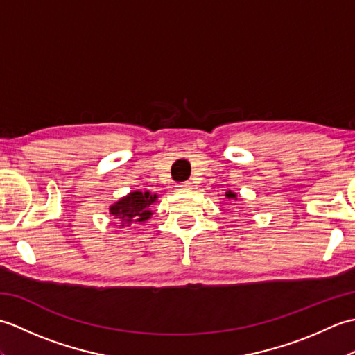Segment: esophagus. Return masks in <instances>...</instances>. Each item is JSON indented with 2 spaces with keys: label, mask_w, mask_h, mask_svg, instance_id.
<instances>
[{
  "label": "esophagus",
  "mask_w": 355,
  "mask_h": 355,
  "mask_svg": "<svg viewBox=\"0 0 355 355\" xmlns=\"http://www.w3.org/2000/svg\"><path fill=\"white\" fill-rule=\"evenodd\" d=\"M178 187H180V189L189 191V189H192V183H191V182H184V183H180V184H178Z\"/></svg>",
  "instance_id": "1"
}]
</instances>
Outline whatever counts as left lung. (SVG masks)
I'll list each match as a JSON object with an SVG mask.
<instances>
[{
  "label": "left lung",
  "instance_id": "left-lung-1",
  "mask_svg": "<svg viewBox=\"0 0 355 355\" xmlns=\"http://www.w3.org/2000/svg\"><path fill=\"white\" fill-rule=\"evenodd\" d=\"M225 198H227L229 201H236L238 200V195H236V192L227 191V192H225Z\"/></svg>",
  "mask_w": 355,
  "mask_h": 355
}]
</instances>
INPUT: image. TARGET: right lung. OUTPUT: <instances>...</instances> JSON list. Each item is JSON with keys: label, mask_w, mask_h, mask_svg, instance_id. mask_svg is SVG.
<instances>
[{"label": "right lung", "mask_w": 355, "mask_h": 355, "mask_svg": "<svg viewBox=\"0 0 355 355\" xmlns=\"http://www.w3.org/2000/svg\"><path fill=\"white\" fill-rule=\"evenodd\" d=\"M158 195L153 192H130L125 197L112 202L110 206V215H112L119 221L120 227L131 224H143L153 216L150 206L155 205Z\"/></svg>", "instance_id": "obj_1"}]
</instances>
